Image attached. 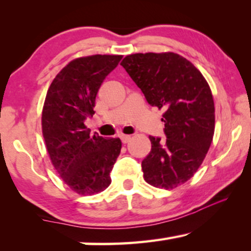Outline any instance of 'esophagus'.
<instances>
[{"mask_svg": "<svg viewBox=\"0 0 251 251\" xmlns=\"http://www.w3.org/2000/svg\"><path fill=\"white\" fill-rule=\"evenodd\" d=\"M120 138H121L123 144H126V143L130 142V139H131V137L128 136V135H121V136H120Z\"/></svg>", "mask_w": 251, "mask_h": 251, "instance_id": "esophagus-1", "label": "esophagus"}]
</instances>
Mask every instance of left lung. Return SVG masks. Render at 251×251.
<instances>
[{"mask_svg": "<svg viewBox=\"0 0 251 251\" xmlns=\"http://www.w3.org/2000/svg\"><path fill=\"white\" fill-rule=\"evenodd\" d=\"M122 67L151 106L164 108L166 139L150 136L152 149L143 160L144 179L171 190L197 173L211 145L215 106L200 71L174 52L135 53Z\"/></svg>", "mask_w": 251, "mask_h": 251, "instance_id": "8db88e82", "label": "left lung"}]
</instances>
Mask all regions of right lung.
Masks as SVG:
<instances>
[{
    "label": "right lung",
    "instance_id": "obj_1",
    "mask_svg": "<svg viewBox=\"0 0 251 251\" xmlns=\"http://www.w3.org/2000/svg\"><path fill=\"white\" fill-rule=\"evenodd\" d=\"M122 56L77 58L61 70L47 92L42 132L54 169L72 190L97 194L111 184V173L122 143L90 135L85 120L95 114V100L105 77Z\"/></svg>",
    "mask_w": 251,
    "mask_h": 251
}]
</instances>
